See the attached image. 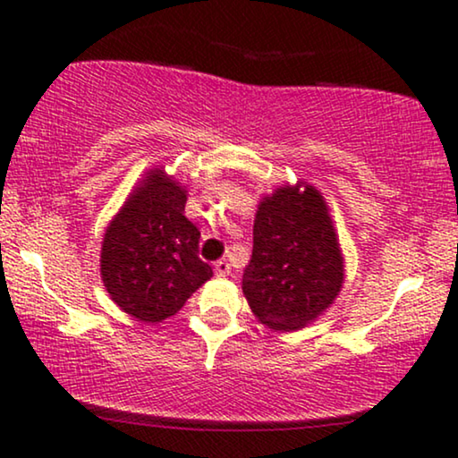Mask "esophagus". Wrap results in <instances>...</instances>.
Segmentation results:
<instances>
[{
	"mask_svg": "<svg viewBox=\"0 0 458 458\" xmlns=\"http://www.w3.org/2000/svg\"><path fill=\"white\" fill-rule=\"evenodd\" d=\"M215 273H217V276H228V273H230V262L225 260V259L215 262Z\"/></svg>",
	"mask_w": 458,
	"mask_h": 458,
	"instance_id": "34e87169",
	"label": "esophagus"
}]
</instances>
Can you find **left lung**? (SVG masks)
Returning <instances> with one entry per match:
<instances>
[{
    "label": "left lung",
    "instance_id": "left-lung-1",
    "mask_svg": "<svg viewBox=\"0 0 458 458\" xmlns=\"http://www.w3.org/2000/svg\"><path fill=\"white\" fill-rule=\"evenodd\" d=\"M344 265L325 199L314 187H282L260 202L243 273L251 312L273 329H299L343 288Z\"/></svg>",
    "mask_w": 458,
    "mask_h": 458
}]
</instances>
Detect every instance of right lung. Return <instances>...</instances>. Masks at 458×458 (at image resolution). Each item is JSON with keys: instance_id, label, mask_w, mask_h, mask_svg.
Returning <instances> with one entry per match:
<instances>
[{"instance_id": "add662e5", "label": "right lung", "mask_w": 458, "mask_h": 458, "mask_svg": "<svg viewBox=\"0 0 458 458\" xmlns=\"http://www.w3.org/2000/svg\"><path fill=\"white\" fill-rule=\"evenodd\" d=\"M185 189L152 170L105 233V288L144 323L176 314L213 276L211 265L198 256L199 230L185 217Z\"/></svg>"}]
</instances>
